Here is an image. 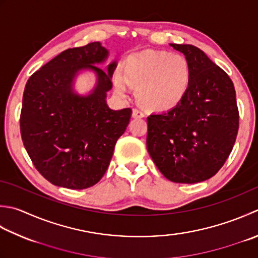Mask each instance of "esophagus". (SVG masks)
Wrapping results in <instances>:
<instances>
[{
	"instance_id": "34e87169",
	"label": "esophagus",
	"mask_w": 258,
	"mask_h": 258,
	"mask_svg": "<svg viewBox=\"0 0 258 258\" xmlns=\"http://www.w3.org/2000/svg\"><path fill=\"white\" fill-rule=\"evenodd\" d=\"M132 116H133L134 118H142V117H144L145 114L143 112H141L140 109L134 108L133 109V113H132Z\"/></svg>"
}]
</instances>
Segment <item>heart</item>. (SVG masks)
I'll use <instances>...</instances> for the list:
<instances>
[{
	"instance_id": "1",
	"label": "heart",
	"mask_w": 258,
	"mask_h": 258,
	"mask_svg": "<svg viewBox=\"0 0 258 258\" xmlns=\"http://www.w3.org/2000/svg\"><path fill=\"white\" fill-rule=\"evenodd\" d=\"M123 74H113L115 93L127 97L130 85L136 87V97L145 107L164 110L183 99L191 82V68L182 54L144 50L127 55Z\"/></svg>"
}]
</instances>
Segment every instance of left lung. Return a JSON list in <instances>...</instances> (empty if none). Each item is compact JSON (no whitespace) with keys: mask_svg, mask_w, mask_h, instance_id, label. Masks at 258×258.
<instances>
[{"mask_svg":"<svg viewBox=\"0 0 258 258\" xmlns=\"http://www.w3.org/2000/svg\"><path fill=\"white\" fill-rule=\"evenodd\" d=\"M188 60L191 82L181 102L148 117L146 148L166 179L197 183L226 162L238 132L234 84L223 69L192 44L170 43Z\"/></svg>","mask_w":258,"mask_h":258,"instance_id":"8db88e82","label":"left lung"}]
</instances>
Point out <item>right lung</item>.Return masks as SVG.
<instances>
[{
	"label": "right lung",
	"instance_id": "1",
	"mask_svg": "<svg viewBox=\"0 0 258 258\" xmlns=\"http://www.w3.org/2000/svg\"><path fill=\"white\" fill-rule=\"evenodd\" d=\"M100 42L64 50L42 66L25 85L20 127L24 148L43 178L54 185L82 190L103 178L115 144L130 123L132 109L114 110L106 97L116 61ZM84 71L96 77L86 95L74 90Z\"/></svg>",
	"mask_w": 258,
	"mask_h": 258
}]
</instances>
